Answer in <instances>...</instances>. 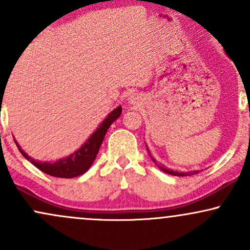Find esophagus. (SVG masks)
<instances>
[{
  "instance_id": "1",
  "label": "esophagus",
  "mask_w": 250,
  "mask_h": 250,
  "mask_svg": "<svg viewBox=\"0 0 250 250\" xmlns=\"http://www.w3.org/2000/svg\"><path fill=\"white\" fill-rule=\"evenodd\" d=\"M140 101V97L139 95H136V94H133V95H130V97H129V102L130 103H137Z\"/></svg>"
}]
</instances>
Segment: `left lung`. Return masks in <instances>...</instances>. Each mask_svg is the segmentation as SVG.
I'll return each mask as SVG.
<instances>
[{"instance_id": "8db88e82", "label": "left lung", "mask_w": 250, "mask_h": 250, "mask_svg": "<svg viewBox=\"0 0 250 250\" xmlns=\"http://www.w3.org/2000/svg\"><path fill=\"white\" fill-rule=\"evenodd\" d=\"M153 161L156 163V161L153 159ZM157 167L161 169L162 171H165V173L167 174H170V175H174V176H189V175H194V174H197L199 173V170H195V171H188V173H179V171H174V170H170V169H167L166 167H163V166H159L157 165Z\"/></svg>"}]
</instances>
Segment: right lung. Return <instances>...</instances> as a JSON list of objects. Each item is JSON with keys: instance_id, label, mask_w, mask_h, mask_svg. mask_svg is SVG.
Listing matches in <instances>:
<instances>
[{"instance_id": "add662e5", "label": "right lung", "mask_w": 250, "mask_h": 250, "mask_svg": "<svg viewBox=\"0 0 250 250\" xmlns=\"http://www.w3.org/2000/svg\"><path fill=\"white\" fill-rule=\"evenodd\" d=\"M121 107H117L115 110L111 111L107 119H105L104 121L100 125V127L96 129L95 133L89 137L88 141L85 142L79 150L75 151L74 154H71L70 156L65 157V159L59 160V161L56 162L50 163L35 161V160L31 159L30 156H28V155L22 150L21 147L17 145L16 141L15 143L17 148H19L20 153L23 155L28 161L33 163L36 168H39L40 170L43 171V173L50 175V176L62 177V179H71V177H76L84 174L85 171L90 168V166L93 165L94 161H95L96 155L99 153L105 133H107V130L109 127H110L111 123L116 121L117 117L121 115Z\"/></svg>"}]
</instances>
